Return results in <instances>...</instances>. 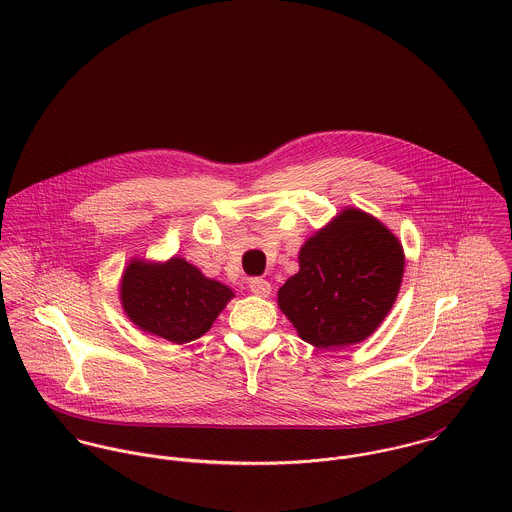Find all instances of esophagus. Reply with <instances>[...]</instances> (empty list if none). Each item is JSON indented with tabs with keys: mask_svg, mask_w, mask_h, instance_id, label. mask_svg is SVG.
<instances>
[{
	"mask_svg": "<svg viewBox=\"0 0 512 512\" xmlns=\"http://www.w3.org/2000/svg\"><path fill=\"white\" fill-rule=\"evenodd\" d=\"M248 288H250V292L254 293V295H258V297H268L270 292H272L270 282H268V280H262V278H252V280L248 282Z\"/></svg>",
	"mask_w": 512,
	"mask_h": 512,
	"instance_id": "esophagus-1",
	"label": "esophagus"
}]
</instances>
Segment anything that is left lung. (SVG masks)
I'll list each match as a JSON object with an SVG mask.
<instances>
[{"instance_id": "left-lung-1", "label": "left lung", "mask_w": 512, "mask_h": 512, "mask_svg": "<svg viewBox=\"0 0 512 512\" xmlns=\"http://www.w3.org/2000/svg\"><path fill=\"white\" fill-rule=\"evenodd\" d=\"M404 274L398 238L357 209L299 250V272L278 292L299 337L319 349L361 343L390 311Z\"/></svg>"}]
</instances>
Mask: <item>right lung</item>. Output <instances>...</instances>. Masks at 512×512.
Instances as JSON below:
<instances>
[{"mask_svg":"<svg viewBox=\"0 0 512 512\" xmlns=\"http://www.w3.org/2000/svg\"><path fill=\"white\" fill-rule=\"evenodd\" d=\"M120 295L126 315L140 329L177 345L205 335L234 297L183 258L165 264L134 260L124 272Z\"/></svg>","mask_w":512,"mask_h":512,"instance_id":"obj_1","label":"right lung"}]
</instances>
